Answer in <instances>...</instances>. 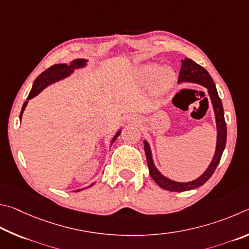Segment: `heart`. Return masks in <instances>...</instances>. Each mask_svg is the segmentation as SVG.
Masks as SVG:
<instances>
[{
  "label": "heart",
  "instance_id": "heart-1",
  "mask_svg": "<svg viewBox=\"0 0 249 249\" xmlns=\"http://www.w3.org/2000/svg\"><path fill=\"white\" fill-rule=\"evenodd\" d=\"M139 77L142 82H150L154 80V86L160 93L167 91L172 89L176 81L175 73L168 67L159 69L156 63H145L138 68Z\"/></svg>",
  "mask_w": 249,
  "mask_h": 249
}]
</instances>
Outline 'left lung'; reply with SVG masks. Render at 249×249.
Returning a JSON list of instances; mask_svg holds the SVG:
<instances>
[{"label": "left lung", "mask_w": 249, "mask_h": 249, "mask_svg": "<svg viewBox=\"0 0 249 249\" xmlns=\"http://www.w3.org/2000/svg\"><path fill=\"white\" fill-rule=\"evenodd\" d=\"M187 81L199 83V84L207 87L209 90V94H210V97L213 104V108H214L215 119H216V127H217L216 150H215L214 158H213L210 166L208 167V169L204 172L203 175L200 176L198 179L190 182H176V181L167 179L166 177H164L162 174L155 168L153 160H152L150 146L146 142H144V151H145L147 166H149L151 177L153 178L154 181L160 187V188L168 191H173V193H175V191L176 193H181V191L191 190V189L198 188V187L206 184V182L209 180V178L213 175V173H214V171L216 169L217 165H219L222 154H223L225 144H226V124L224 119L223 105H222L221 98L219 97V94H217L216 87L214 85V82H213L211 75L208 73L206 69L201 67V65H199L198 63H196L195 61L190 59H185L182 60L179 76H178V82H187Z\"/></svg>", "instance_id": "1"}]
</instances>
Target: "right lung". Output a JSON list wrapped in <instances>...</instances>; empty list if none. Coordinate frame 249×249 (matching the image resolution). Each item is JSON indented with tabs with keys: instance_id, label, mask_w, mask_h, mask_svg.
<instances>
[{
	"instance_id": "obj_1",
	"label": "right lung",
	"mask_w": 249,
	"mask_h": 249,
	"mask_svg": "<svg viewBox=\"0 0 249 249\" xmlns=\"http://www.w3.org/2000/svg\"><path fill=\"white\" fill-rule=\"evenodd\" d=\"M85 62H86V60H84V59H76V60H74L73 62L70 64V65H67V64H54V65H52V67H50L49 69H47L46 71H43L40 74V75H39L36 78V80H35L34 85H33V89H32V90H30V93L28 95L27 99L33 98L36 95H38L43 89H45L47 85H49V84H51V83H53L55 81L61 80V78H63L65 76L70 75V73L73 72L74 69L83 67V65L85 64ZM26 105H27V102L24 103L23 108H21L20 116H19L20 118H21V115H23V111H24V109L26 107ZM118 136H119V133L116 134V137L113 138L112 142L116 140Z\"/></svg>"
}]
</instances>
